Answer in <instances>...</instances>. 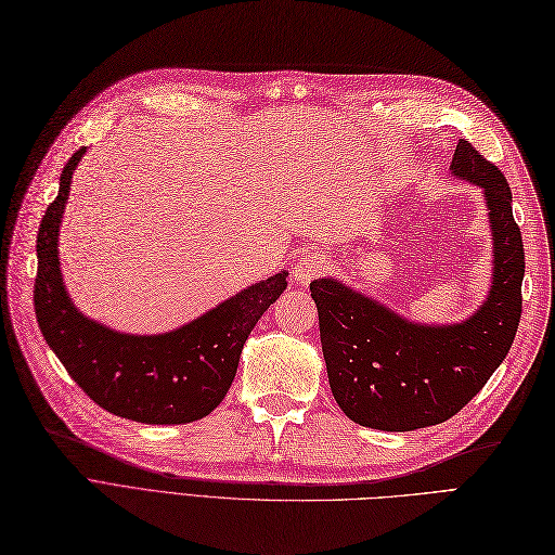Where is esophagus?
Returning a JSON list of instances; mask_svg holds the SVG:
<instances>
[{"mask_svg":"<svg viewBox=\"0 0 555 555\" xmlns=\"http://www.w3.org/2000/svg\"><path fill=\"white\" fill-rule=\"evenodd\" d=\"M322 271H324L322 254L304 251L301 257L294 261V282L296 284H310Z\"/></svg>","mask_w":555,"mask_h":555,"instance_id":"34e87169","label":"esophagus"}]
</instances>
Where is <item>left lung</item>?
Wrapping results in <instances>:
<instances>
[{
	"label": "left lung",
	"instance_id": "obj_1",
	"mask_svg": "<svg viewBox=\"0 0 555 555\" xmlns=\"http://www.w3.org/2000/svg\"><path fill=\"white\" fill-rule=\"evenodd\" d=\"M453 175L483 189L492 227L490 294L460 324H417L334 278L310 282L334 399L350 421L383 431L446 423L481 392L512 348L526 273L512 189L498 166L460 140Z\"/></svg>",
	"mask_w": 555,
	"mask_h": 555
}]
</instances>
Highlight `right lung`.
<instances>
[{"label": "right lung", "instance_id": "obj_1", "mask_svg": "<svg viewBox=\"0 0 555 555\" xmlns=\"http://www.w3.org/2000/svg\"><path fill=\"white\" fill-rule=\"evenodd\" d=\"M81 146L60 175V191L37 233L35 312L49 348L98 406L144 425H184L212 413L227 397L251 328L287 289L278 273L231 296L168 334L132 336L88 320L65 292L57 231Z\"/></svg>", "mask_w": 555, "mask_h": 555}]
</instances>
